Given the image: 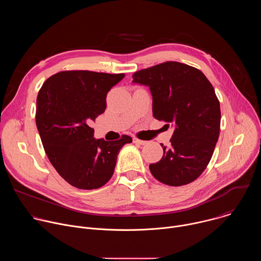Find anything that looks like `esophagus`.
<instances>
[{
	"mask_svg": "<svg viewBox=\"0 0 261 261\" xmlns=\"http://www.w3.org/2000/svg\"><path fill=\"white\" fill-rule=\"evenodd\" d=\"M133 142H134V143H136V144H140V145H144V144H146V143H147V141L140 140V139H138V138H134V139H133Z\"/></svg>",
	"mask_w": 261,
	"mask_h": 261,
	"instance_id": "34e87169",
	"label": "esophagus"
}]
</instances>
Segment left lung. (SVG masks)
Segmentation results:
<instances>
[{
    "instance_id": "1",
    "label": "left lung",
    "mask_w": 261,
    "mask_h": 261,
    "mask_svg": "<svg viewBox=\"0 0 261 261\" xmlns=\"http://www.w3.org/2000/svg\"><path fill=\"white\" fill-rule=\"evenodd\" d=\"M132 77L133 84L150 88L154 118L174 128L170 145L161 143L162 159L150 165L152 174L173 187L195 180L219 138L220 103L212 84L200 70L178 62L137 71Z\"/></svg>"
}]
</instances>
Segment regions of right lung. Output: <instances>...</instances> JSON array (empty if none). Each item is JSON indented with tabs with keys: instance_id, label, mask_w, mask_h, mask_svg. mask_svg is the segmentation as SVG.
Segmentation results:
<instances>
[{
	"instance_id": "obj_1",
	"label": "right lung",
	"mask_w": 261,
	"mask_h": 261,
	"mask_svg": "<svg viewBox=\"0 0 261 261\" xmlns=\"http://www.w3.org/2000/svg\"><path fill=\"white\" fill-rule=\"evenodd\" d=\"M125 74L87 70L50 76L37 97L36 125L44 151L59 174L73 187L98 189L113 176L121 148L132 138L116 141L94 137L93 121L104 113L106 95Z\"/></svg>"
}]
</instances>
